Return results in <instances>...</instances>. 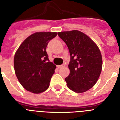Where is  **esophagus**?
Returning <instances> with one entry per match:
<instances>
[{
  "instance_id": "34e87169",
  "label": "esophagus",
  "mask_w": 120,
  "mask_h": 120,
  "mask_svg": "<svg viewBox=\"0 0 120 120\" xmlns=\"http://www.w3.org/2000/svg\"><path fill=\"white\" fill-rule=\"evenodd\" d=\"M64 67V65H58V67L59 68H63Z\"/></svg>"
}]
</instances>
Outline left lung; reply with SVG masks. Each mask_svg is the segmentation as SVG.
<instances>
[{"mask_svg":"<svg viewBox=\"0 0 120 120\" xmlns=\"http://www.w3.org/2000/svg\"><path fill=\"white\" fill-rule=\"evenodd\" d=\"M70 54V75L65 79L68 88L77 93L86 91L98 80L102 57L98 46L88 36L77 30L58 32Z\"/></svg>","mask_w":120,"mask_h":120,"instance_id":"left-lung-1","label":"left lung"}]
</instances>
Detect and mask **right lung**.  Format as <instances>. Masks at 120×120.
Returning <instances> with one entry per match:
<instances>
[{"instance_id":"1","label":"right lung","mask_w":120,"mask_h":120,"mask_svg":"<svg viewBox=\"0 0 120 120\" xmlns=\"http://www.w3.org/2000/svg\"><path fill=\"white\" fill-rule=\"evenodd\" d=\"M57 32H36L21 44L14 58L15 73L28 91L39 94L49 86L56 65L49 61L45 49Z\"/></svg>"}]
</instances>
